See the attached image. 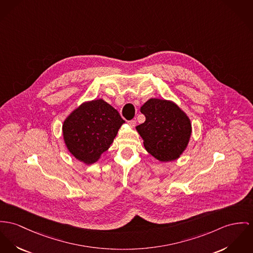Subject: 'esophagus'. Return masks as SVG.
<instances>
[{
  "label": "esophagus",
  "mask_w": 253,
  "mask_h": 253,
  "mask_svg": "<svg viewBox=\"0 0 253 253\" xmlns=\"http://www.w3.org/2000/svg\"><path fill=\"white\" fill-rule=\"evenodd\" d=\"M128 123H129V125H130L132 128H134L136 125V120H130Z\"/></svg>",
  "instance_id": "34e87169"
}]
</instances>
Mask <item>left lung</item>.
<instances>
[{"label":"left lung","instance_id":"8db88e82","mask_svg":"<svg viewBox=\"0 0 253 253\" xmlns=\"http://www.w3.org/2000/svg\"><path fill=\"white\" fill-rule=\"evenodd\" d=\"M140 112L145 121L136 126L146 151L160 162L175 161L188 147L192 136L190 117L174 102L150 98Z\"/></svg>","mask_w":253,"mask_h":253}]
</instances>
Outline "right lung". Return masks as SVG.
<instances>
[{"instance_id":"right-lung-1","label":"right lung","mask_w":253,"mask_h":253,"mask_svg":"<svg viewBox=\"0 0 253 253\" xmlns=\"http://www.w3.org/2000/svg\"><path fill=\"white\" fill-rule=\"evenodd\" d=\"M124 122L117 110L103 99L86 101L64 119L63 141L71 155L91 165L110 148Z\"/></svg>"}]
</instances>
